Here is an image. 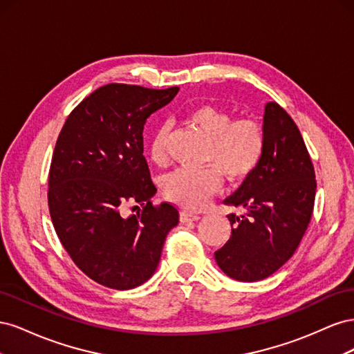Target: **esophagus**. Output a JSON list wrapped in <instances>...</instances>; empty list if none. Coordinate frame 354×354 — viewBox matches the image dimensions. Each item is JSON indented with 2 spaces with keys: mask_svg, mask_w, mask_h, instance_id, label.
Returning <instances> with one entry per match:
<instances>
[{
  "mask_svg": "<svg viewBox=\"0 0 354 354\" xmlns=\"http://www.w3.org/2000/svg\"><path fill=\"white\" fill-rule=\"evenodd\" d=\"M201 217L198 214H190L187 211H181L180 212V221L181 223H190V221H198Z\"/></svg>",
  "mask_w": 354,
  "mask_h": 354,
  "instance_id": "esophagus-1",
  "label": "esophagus"
}]
</instances>
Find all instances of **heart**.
Here are the masks:
<instances>
[{
    "label": "heart",
    "mask_w": 354,
    "mask_h": 354,
    "mask_svg": "<svg viewBox=\"0 0 354 354\" xmlns=\"http://www.w3.org/2000/svg\"><path fill=\"white\" fill-rule=\"evenodd\" d=\"M186 122L208 140L203 162L213 167L177 168L164 178V192L180 207L198 209L221 187V174L230 181L248 177L264 153L263 127L251 118L234 120L230 112L212 104H201L187 112ZM168 127L162 125L151 140V159L167 162Z\"/></svg>",
    "instance_id": "b5f03b06"
}]
</instances>
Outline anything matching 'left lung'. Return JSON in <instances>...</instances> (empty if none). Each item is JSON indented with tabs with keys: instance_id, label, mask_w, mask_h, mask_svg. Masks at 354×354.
Masks as SVG:
<instances>
[{
	"instance_id": "8db88e82",
	"label": "left lung",
	"mask_w": 354,
	"mask_h": 354,
	"mask_svg": "<svg viewBox=\"0 0 354 354\" xmlns=\"http://www.w3.org/2000/svg\"><path fill=\"white\" fill-rule=\"evenodd\" d=\"M264 153L259 165L224 203L232 236L214 257L220 269L241 282L263 281L291 259L312 218L316 177L292 118L276 102L264 108Z\"/></svg>"
}]
</instances>
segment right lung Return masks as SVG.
Instances as JSON below:
<instances>
[{
    "instance_id": "right-lung-1",
    "label": "right lung",
    "mask_w": 354,
    "mask_h": 354,
    "mask_svg": "<svg viewBox=\"0 0 354 354\" xmlns=\"http://www.w3.org/2000/svg\"><path fill=\"white\" fill-rule=\"evenodd\" d=\"M177 93L103 85L71 112L57 137L48 174L53 226L72 261L103 286L145 283L178 224L174 205L152 203L156 187L143 156L146 120ZM127 201L142 209L124 218Z\"/></svg>"
}]
</instances>
